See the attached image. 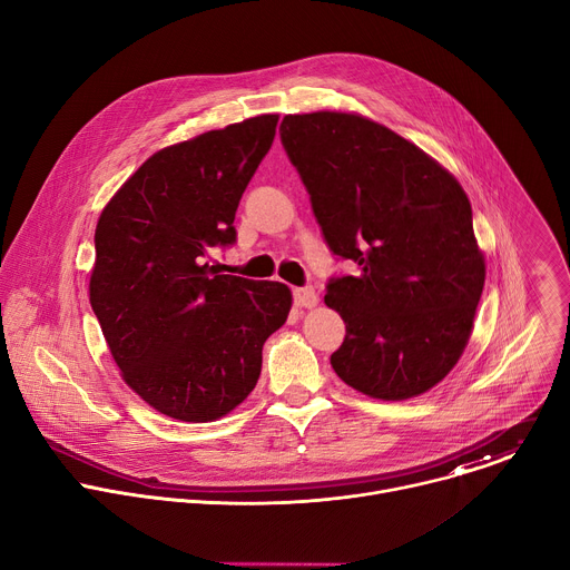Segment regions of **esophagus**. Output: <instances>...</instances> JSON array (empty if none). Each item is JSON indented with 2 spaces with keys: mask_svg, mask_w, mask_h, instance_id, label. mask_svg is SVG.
Masks as SVG:
<instances>
[{
  "mask_svg": "<svg viewBox=\"0 0 570 570\" xmlns=\"http://www.w3.org/2000/svg\"><path fill=\"white\" fill-rule=\"evenodd\" d=\"M293 302H295V306H299V308H313V306H317V293H315L311 286H306V288H295V291H293Z\"/></svg>",
  "mask_w": 570,
  "mask_h": 570,
  "instance_id": "1",
  "label": "esophagus"
}]
</instances>
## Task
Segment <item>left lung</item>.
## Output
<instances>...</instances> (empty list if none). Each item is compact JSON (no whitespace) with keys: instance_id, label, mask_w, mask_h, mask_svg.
Instances as JSON below:
<instances>
[{"instance_id":"obj_1","label":"left lung","mask_w":570,"mask_h":570,"mask_svg":"<svg viewBox=\"0 0 570 570\" xmlns=\"http://www.w3.org/2000/svg\"><path fill=\"white\" fill-rule=\"evenodd\" d=\"M279 135L330 250L358 266L324 295L347 330L332 367L374 399L424 394L460 361L484 286L464 189L356 112L286 115Z\"/></svg>"}]
</instances>
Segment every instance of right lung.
<instances>
[{
	"instance_id": "1",
	"label": "right lung",
	"mask_w": 570,
	"mask_h": 570,
	"mask_svg": "<svg viewBox=\"0 0 570 570\" xmlns=\"http://www.w3.org/2000/svg\"><path fill=\"white\" fill-rule=\"evenodd\" d=\"M277 121L259 115L153 153L99 216L92 311L121 379L167 417L203 424L232 413L288 317L286 284L205 262L236 240L238 200Z\"/></svg>"
}]
</instances>
